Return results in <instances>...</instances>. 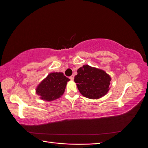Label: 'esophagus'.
<instances>
[{"label":"esophagus","instance_id":"34e87169","mask_svg":"<svg viewBox=\"0 0 148 148\" xmlns=\"http://www.w3.org/2000/svg\"><path fill=\"white\" fill-rule=\"evenodd\" d=\"M70 79L71 80H73L74 79V75H71V77H70Z\"/></svg>","mask_w":148,"mask_h":148}]
</instances>
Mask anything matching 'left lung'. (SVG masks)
<instances>
[{"instance_id": "8db88e82", "label": "left lung", "mask_w": 148, "mask_h": 148, "mask_svg": "<svg viewBox=\"0 0 148 148\" xmlns=\"http://www.w3.org/2000/svg\"><path fill=\"white\" fill-rule=\"evenodd\" d=\"M77 73L74 81L83 96L97 99L109 91L111 78L105 71L86 65L78 69Z\"/></svg>"}]
</instances>
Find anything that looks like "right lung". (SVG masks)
Here are the masks:
<instances>
[{
  "label": "right lung",
  "instance_id": "right-lung-1",
  "mask_svg": "<svg viewBox=\"0 0 148 148\" xmlns=\"http://www.w3.org/2000/svg\"><path fill=\"white\" fill-rule=\"evenodd\" d=\"M69 81L70 79L66 78L63 73H51L39 84L36 92L42 100H56L63 95Z\"/></svg>",
  "mask_w": 148,
  "mask_h": 148
}]
</instances>
